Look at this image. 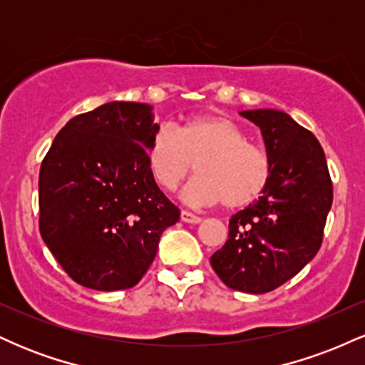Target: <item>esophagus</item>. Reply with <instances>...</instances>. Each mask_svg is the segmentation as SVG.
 Returning a JSON list of instances; mask_svg holds the SVG:
<instances>
[{
	"mask_svg": "<svg viewBox=\"0 0 365 365\" xmlns=\"http://www.w3.org/2000/svg\"><path fill=\"white\" fill-rule=\"evenodd\" d=\"M180 220H182L183 223H192V225L200 223V217L195 216V215H192V212H188V211L180 212Z\"/></svg>",
	"mask_w": 365,
	"mask_h": 365,
	"instance_id": "34e87169",
	"label": "esophagus"
}]
</instances>
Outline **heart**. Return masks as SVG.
Here are the masks:
<instances>
[{
    "mask_svg": "<svg viewBox=\"0 0 365 365\" xmlns=\"http://www.w3.org/2000/svg\"><path fill=\"white\" fill-rule=\"evenodd\" d=\"M148 163L158 185L175 190L194 170L199 177L183 188L192 206L244 209L271 180L267 153L250 144L240 125L223 115L192 116L178 130L161 125L148 145Z\"/></svg>",
    "mask_w": 365,
    "mask_h": 365,
    "instance_id": "1",
    "label": "heart"
}]
</instances>
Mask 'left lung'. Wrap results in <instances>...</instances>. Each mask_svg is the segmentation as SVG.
Instances as JSON below:
<instances>
[{"label":"left lung","instance_id":"8db88e82","mask_svg":"<svg viewBox=\"0 0 365 365\" xmlns=\"http://www.w3.org/2000/svg\"><path fill=\"white\" fill-rule=\"evenodd\" d=\"M242 116L261 128L271 180L264 194L230 220L226 244L211 266L228 288L267 293L312 261L322 244L333 183L319 140L278 110Z\"/></svg>","mask_w":365,"mask_h":365}]
</instances>
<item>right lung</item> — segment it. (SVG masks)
Returning <instances> with one entry per match:
<instances>
[{
    "instance_id": "obj_1",
    "label": "right lung",
    "mask_w": 365,
    "mask_h": 365,
    "mask_svg": "<svg viewBox=\"0 0 365 365\" xmlns=\"http://www.w3.org/2000/svg\"><path fill=\"white\" fill-rule=\"evenodd\" d=\"M149 104L113 101L60 130L39 171V232L82 287H135L180 209L159 190L148 163Z\"/></svg>"
}]
</instances>
